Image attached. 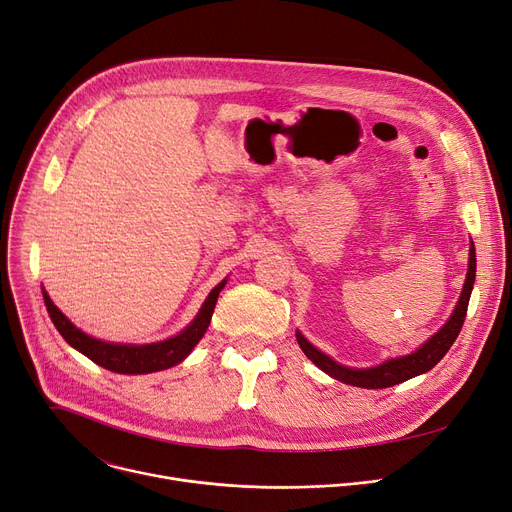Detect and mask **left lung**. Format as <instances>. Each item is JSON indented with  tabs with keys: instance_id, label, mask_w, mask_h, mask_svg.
<instances>
[{
	"instance_id": "1",
	"label": "left lung",
	"mask_w": 512,
	"mask_h": 512,
	"mask_svg": "<svg viewBox=\"0 0 512 512\" xmlns=\"http://www.w3.org/2000/svg\"><path fill=\"white\" fill-rule=\"evenodd\" d=\"M473 282H475V247L471 245L469 251V272H467V280L461 292L459 305H456L454 313L450 315V319L444 324V328L440 332H436L432 338H429L421 348H417L415 353L407 355V357H396L390 359L378 367H369V369H351L338 365L334 359H330L328 355H324L313 344H309L301 332H297V340L299 346L303 348V353L307 355V359H311L321 371H326L328 375H332L334 380H340L344 384L351 386H359V388H390L394 384L407 382L419 373H425L432 369L434 365H438V361L448 353V348L454 344L456 336H459L463 324H465V315H467V307H469V297L473 290Z\"/></svg>"
}]
</instances>
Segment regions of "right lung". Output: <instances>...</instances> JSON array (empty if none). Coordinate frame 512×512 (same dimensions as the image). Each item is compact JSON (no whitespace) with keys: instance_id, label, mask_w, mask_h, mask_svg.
<instances>
[{"instance_id":"obj_1","label":"right lung","mask_w":512,"mask_h":512,"mask_svg":"<svg viewBox=\"0 0 512 512\" xmlns=\"http://www.w3.org/2000/svg\"><path fill=\"white\" fill-rule=\"evenodd\" d=\"M226 280L215 286L207 301L203 303L199 315L193 319V324L186 330H182L178 336L164 340V342H155V344H114V342H103L97 338L87 336L85 332H80L74 324L66 319V315L51 303L47 297V292L43 290V299L45 307L49 311V317L53 321V326L58 328V332L64 336V340L74 346L78 353H83L89 357L93 363L110 369L114 373H128V375H137V373H151V371H161L178 365L182 359L188 357V353L193 351L197 342L203 338L207 332V326L211 321L215 303H218V294L224 288Z\"/></svg>"}]
</instances>
